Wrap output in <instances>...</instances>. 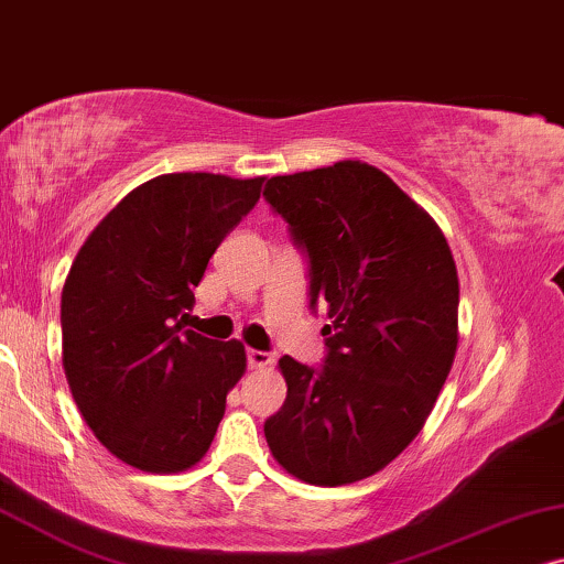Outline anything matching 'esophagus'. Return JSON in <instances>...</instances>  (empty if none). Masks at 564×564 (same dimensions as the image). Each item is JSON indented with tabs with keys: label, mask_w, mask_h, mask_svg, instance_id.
<instances>
[{
	"label": "esophagus",
	"mask_w": 564,
	"mask_h": 564,
	"mask_svg": "<svg viewBox=\"0 0 564 564\" xmlns=\"http://www.w3.org/2000/svg\"><path fill=\"white\" fill-rule=\"evenodd\" d=\"M247 364H250V369H268L270 364H273V356L265 350H254L250 348L247 350Z\"/></svg>",
	"instance_id": "34e87169"
}]
</instances>
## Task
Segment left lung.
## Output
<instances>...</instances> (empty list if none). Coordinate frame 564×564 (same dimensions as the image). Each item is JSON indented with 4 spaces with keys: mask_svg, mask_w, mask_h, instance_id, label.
Wrapping results in <instances>:
<instances>
[{
    "mask_svg": "<svg viewBox=\"0 0 564 564\" xmlns=\"http://www.w3.org/2000/svg\"><path fill=\"white\" fill-rule=\"evenodd\" d=\"M265 200L310 254L327 358L278 360L286 402L265 420L273 459L310 485L366 479L423 431L459 345V275L444 231L360 160L275 175Z\"/></svg>",
    "mask_w": 564,
    "mask_h": 564,
    "instance_id": "8db88e82",
    "label": "left lung"
}]
</instances>
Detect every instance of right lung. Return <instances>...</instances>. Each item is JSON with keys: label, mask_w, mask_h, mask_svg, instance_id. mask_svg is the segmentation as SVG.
<instances>
[{"label": "right lung", "mask_w": 564, "mask_h": 564, "mask_svg": "<svg viewBox=\"0 0 564 564\" xmlns=\"http://www.w3.org/2000/svg\"><path fill=\"white\" fill-rule=\"evenodd\" d=\"M262 183L214 172L147 180L72 262L62 291L66 381L95 438L141 471L172 475L204 459L247 369L242 343L183 329V319Z\"/></svg>", "instance_id": "add662e5"}]
</instances>
